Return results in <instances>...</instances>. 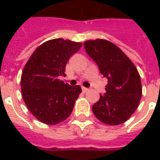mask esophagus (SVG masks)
<instances>
[{
	"label": "esophagus",
	"mask_w": 160,
	"mask_h": 160,
	"mask_svg": "<svg viewBox=\"0 0 160 160\" xmlns=\"http://www.w3.org/2000/svg\"><path fill=\"white\" fill-rule=\"evenodd\" d=\"M89 90V89H88V88H87V87H82V91H83L84 92H87V91Z\"/></svg>",
	"instance_id": "1"
}]
</instances>
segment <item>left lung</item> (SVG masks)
Instances as JSON below:
<instances>
[{"mask_svg": "<svg viewBox=\"0 0 160 160\" xmlns=\"http://www.w3.org/2000/svg\"><path fill=\"white\" fill-rule=\"evenodd\" d=\"M84 48L108 80L106 92L100 93L99 100L92 107L93 114L104 123H123L137 109L141 98L137 68L118 46L107 40L86 41Z\"/></svg>", "mask_w": 160, "mask_h": 160, "instance_id": "obj_1", "label": "left lung"}]
</instances>
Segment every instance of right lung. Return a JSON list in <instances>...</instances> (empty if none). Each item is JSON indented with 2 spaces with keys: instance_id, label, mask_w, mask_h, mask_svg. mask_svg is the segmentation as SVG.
I'll return each mask as SVG.
<instances>
[{
  "instance_id": "1",
  "label": "right lung",
  "mask_w": 160,
  "mask_h": 160,
  "mask_svg": "<svg viewBox=\"0 0 160 160\" xmlns=\"http://www.w3.org/2000/svg\"><path fill=\"white\" fill-rule=\"evenodd\" d=\"M80 42L56 38L43 42L33 52L21 75L23 99L31 113L45 124L60 123L73 111L81 92L80 86L59 80Z\"/></svg>"
}]
</instances>
